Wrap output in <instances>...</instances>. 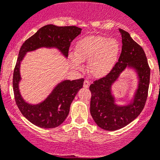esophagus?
Returning a JSON list of instances; mask_svg holds the SVG:
<instances>
[{
	"label": "esophagus",
	"instance_id": "obj_1",
	"mask_svg": "<svg viewBox=\"0 0 160 160\" xmlns=\"http://www.w3.org/2000/svg\"><path fill=\"white\" fill-rule=\"evenodd\" d=\"M89 82L88 81V80H85V81H84V83H83V87L85 89H87V88H89Z\"/></svg>",
	"mask_w": 160,
	"mask_h": 160
}]
</instances>
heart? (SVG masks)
I'll return each instance as SVG.
<instances>
[{"mask_svg":"<svg viewBox=\"0 0 160 160\" xmlns=\"http://www.w3.org/2000/svg\"><path fill=\"white\" fill-rule=\"evenodd\" d=\"M121 44L115 38L102 36H90L80 40L75 53L69 54L72 66L82 68V61H88V71L94 77H106L114 69L121 54Z\"/></svg>","mask_w":160,"mask_h":160,"instance_id":"heart-1","label":"heart"}]
</instances>
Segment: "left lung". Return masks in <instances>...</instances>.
Wrapping results in <instances>:
<instances>
[{
  "instance_id": "1",
  "label": "left lung",
  "mask_w": 160,
  "mask_h": 160,
  "mask_svg": "<svg viewBox=\"0 0 160 160\" xmlns=\"http://www.w3.org/2000/svg\"><path fill=\"white\" fill-rule=\"evenodd\" d=\"M122 38V53L114 69L105 77L89 86L92 93L90 114L96 124L106 131H116L134 120L143 110L150 84V69L143 49L128 32L119 29ZM125 69L137 74L138 86L133 96L123 105L116 102L112 87Z\"/></svg>"
}]
</instances>
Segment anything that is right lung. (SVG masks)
Masks as SVG:
<instances>
[{
  "label": "right lung",
  "instance_id": "add662e5",
  "mask_svg": "<svg viewBox=\"0 0 160 160\" xmlns=\"http://www.w3.org/2000/svg\"><path fill=\"white\" fill-rule=\"evenodd\" d=\"M77 26H57L49 24L26 40L21 46L13 77L14 97L19 109L32 124L42 128H54L62 124L68 117L70 107L78 91L83 87V79L60 82L46 98L37 104L27 102L20 91V64L28 52L38 48H56L68 58L71 42L81 33Z\"/></svg>",
  "mask_w": 160,
  "mask_h": 160
}]
</instances>
